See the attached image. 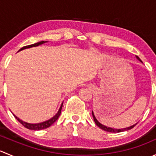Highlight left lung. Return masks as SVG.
Wrapping results in <instances>:
<instances>
[{
    "label": "left lung",
    "mask_w": 156,
    "mask_h": 156,
    "mask_svg": "<svg viewBox=\"0 0 156 156\" xmlns=\"http://www.w3.org/2000/svg\"><path fill=\"white\" fill-rule=\"evenodd\" d=\"M136 57L137 58V59H139V60L140 61V62H142V61H141V59H140V58L138 57L137 56H136ZM92 115H93V117H94V122H95L96 125H97V126H98L99 127H100V128H101L102 130H105V131H107V132H114V133H115V132H118V133H119V132L125 131V130H130V129L133 128V127H134L135 125H136H136H132V126H130V127H126V128H123V129H115V128H112V127H106V126H105V125H102V124H100V122H99L97 120V119H96L95 116H94V112H92Z\"/></svg>",
    "instance_id": "1"
}]
</instances>
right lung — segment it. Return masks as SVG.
Segmentation results:
<instances>
[{"mask_svg":"<svg viewBox=\"0 0 156 156\" xmlns=\"http://www.w3.org/2000/svg\"><path fill=\"white\" fill-rule=\"evenodd\" d=\"M45 42L47 41H41V42H37V43H35L34 44H31V45H28V46H25L23 47V48H22L20 49L19 51H20V50H24V49H26V48H32V47H36V46H38V45H41V44H43L44 43H45ZM62 105H61L60 108H59V111H58V112L56 113V115L53 116L52 119H50V120L48 121H46V122H41V123H38V124H29V123H27V122H23L22 120H20L19 118H17L16 116L14 115V117L16 118V119H17V121H18L19 122H20V124H22V125H23L25 127H26V128L29 129V130H42V129H45V128H48L50 126H51L52 125H53V123H54L55 122H56V120L58 119V118H59V116L60 115V113H61V110H62Z\"/></svg>","mask_w":156,"mask_h":156,"instance_id":"add662e5","label":"right lung"}]
</instances>
